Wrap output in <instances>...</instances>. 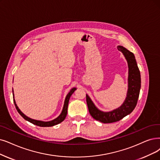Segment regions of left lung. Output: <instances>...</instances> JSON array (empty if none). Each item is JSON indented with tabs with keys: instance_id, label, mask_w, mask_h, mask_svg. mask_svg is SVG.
Returning <instances> with one entry per match:
<instances>
[{
	"instance_id": "obj_1",
	"label": "left lung",
	"mask_w": 160,
	"mask_h": 160,
	"mask_svg": "<svg viewBox=\"0 0 160 160\" xmlns=\"http://www.w3.org/2000/svg\"><path fill=\"white\" fill-rule=\"evenodd\" d=\"M117 48L121 51L125 58L128 64V89L126 98L123 103L116 109L110 112L100 110L95 106L91 98L87 94V104L91 116L96 120L103 123L116 122L130 114L137 106L141 87L140 73L137 66L135 55L122 46H118Z\"/></svg>"
}]
</instances>
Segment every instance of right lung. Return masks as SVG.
Here are the masks:
<instances>
[{
	"label": "right lung",
	"mask_w": 160,
	"mask_h": 160,
	"mask_svg": "<svg viewBox=\"0 0 160 160\" xmlns=\"http://www.w3.org/2000/svg\"><path fill=\"white\" fill-rule=\"evenodd\" d=\"M77 90V88L73 87L72 88L70 91L68 92V94L66 95L65 100H64V104H63V106L62 108V110L61 113L59 115V116L57 117L56 118H55L53 120H51V121H40V120H36V119H31L29 117H28L27 116H25V115L19 109L18 106H17L16 103V100L14 98V90H12V92H13V99H14V103L15 104L16 108L17 111L18 112V113L21 115V116L25 119L26 121H29V122L33 123L35 125L37 126H39V127H52L54 125H58L59 123H60L61 122L65 119L66 116H67V113H68V103H69V100L70 97H71V96L72 95V94L75 92V91Z\"/></svg>",
	"instance_id": "1"
}]
</instances>
